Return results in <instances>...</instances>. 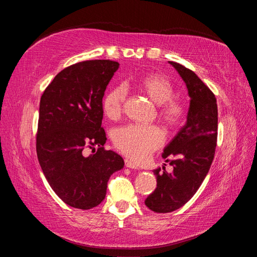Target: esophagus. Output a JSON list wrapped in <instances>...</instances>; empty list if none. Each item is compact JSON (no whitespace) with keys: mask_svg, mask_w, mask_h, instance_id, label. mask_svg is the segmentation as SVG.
Masks as SVG:
<instances>
[{"mask_svg":"<svg viewBox=\"0 0 257 257\" xmlns=\"http://www.w3.org/2000/svg\"><path fill=\"white\" fill-rule=\"evenodd\" d=\"M125 166L131 169H139V166L135 164L133 161H130V160H125Z\"/></svg>","mask_w":257,"mask_h":257,"instance_id":"obj_1","label":"esophagus"}]
</instances>
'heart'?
Masks as SVG:
<instances>
[{
    "instance_id": "1",
    "label": "heart",
    "mask_w": 257,
    "mask_h": 257,
    "mask_svg": "<svg viewBox=\"0 0 257 257\" xmlns=\"http://www.w3.org/2000/svg\"><path fill=\"white\" fill-rule=\"evenodd\" d=\"M137 89L159 106L160 118L169 128H175L184 118L186 109L181 100L173 98L174 87L165 76L151 73L137 82ZM125 100V91L115 87L106 93L103 111L109 120H118ZM164 143V134L154 125L128 124L113 134V145L121 153L135 162H143Z\"/></svg>"
}]
</instances>
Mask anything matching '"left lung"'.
I'll return each mask as SVG.
<instances>
[{
    "mask_svg": "<svg viewBox=\"0 0 257 257\" xmlns=\"http://www.w3.org/2000/svg\"><path fill=\"white\" fill-rule=\"evenodd\" d=\"M180 75L190 96L186 122L164 149L162 157L174 167L157 168V189L145 200L158 213L173 212L194 196L206 178L214 158L217 136V105L213 93L191 69L168 62ZM169 156L175 160L168 161Z\"/></svg>",
    "mask_w": 257,
    "mask_h": 257,
    "instance_id": "1",
    "label": "left lung"
}]
</instances>
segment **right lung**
I'll return each mask as SVG.
<instances>
[{"label": "right lung", "instance_id": "1", "mask_svg": "<svg viewBox=\"0 0 257 257\" xmlns=\"http://www.w3.org/2000/svg\"><path fill=\"white\" fill-rule=\"evenodd\" d=\"M119 65L110 60H91L68 66L41 97L38 162L51 189L73 208L99 205L110 176L124 167L118 153L103 148L107 138L102 127L103 96ZM96 144L98 151L84 157L85 148Z\"/></svg>", "mask_w": 257, "mask_h": 257}]
</instances>
